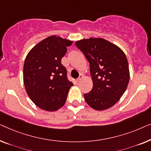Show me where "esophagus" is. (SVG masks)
<instances>
[{
    "instance_id": "1",
    "label": "esophagus",
    "mask_w": 151,
    "mask_h": 151,
    "mask_svg": "<svg viewBox=\"0 0 151 151\" xmlns=\"http://www.w3.org/2000/svg\"><path fill=\"white\" fill-rule=\"evenodd\" d=\"M83 78V75H82V74H80V75H79V76H78V78H77V79H76V82H79L81 80V78Z\"/></svg>"
}]
</instances>
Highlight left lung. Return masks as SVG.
<instances>
[{
	"instance_id": "8db88e82",
	"label": "left lung",
	"mask_w": 151,
	"mask_h": 151,
	"mask_svg": "<svg viewBox=\"0 0 151 151\" xmlns=\"http://www.w3.org/2000/svg\"><path fill=\"white\" fill-rule=\"evenodd\" d=\"M75 45L90 63L93 88L84 94L86 103L99 111L111 107L128 86L129 70L126 55L117 46L102 38L82 40L76 42Z\"/></svg>"
}]
</instances>
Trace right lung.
<instances>
[{"mask_svg": "<svg viewBox=\"0 0 151 151\" xmlns=\"http://www.w3.org/2000/svg\"><path fill=\"white\" fill-rule=\"evenodd\" d=\"M72 44L70 40L50 36L34 46L25 59V89L33 103L42 109L56 111L66 101L73 83L68 78L61 59Z\"/></svg>", "mask_w": 151, "mask_h": 151, "instance_id": "right-lung-1", "label": "right lung"}]
</instances>
